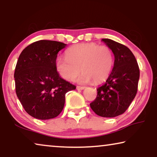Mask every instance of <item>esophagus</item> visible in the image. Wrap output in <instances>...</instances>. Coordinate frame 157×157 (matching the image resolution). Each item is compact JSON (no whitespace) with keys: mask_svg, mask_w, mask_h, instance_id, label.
<instances>
[{"mask_svg":"<svg viewBox=\"0 0 157 157\" xmlns=\"http://www.w3.org/2000/svg\"><path fill=\"white\" fill-rule=\"evenodd\" d=\"M85 86H76V89H78V90H83L85 89Z\"/></svg>","mask_w":157,"mask_h":157,"instance_id":"34e87169","label":"esophagus"}]
</instances>
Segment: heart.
<instances>
[{
  "instance_id": "heart-1",
  "label": "heart",
  "mask_w": 157,
  "mask_h": 157,
  "mask_svg": "<svg viewBox=\"0 0 157 157\" xmlns=\"http://www.w3.org/2000/svg\"><path fill=\"white\" fill-rule=\"evenodd\" d=\"M114 63L113 51L108 46H100L95 43H86L72 46L66 51V57H59L56 68L60 76L73 81L80 74L81 83L93 81L98 83L106 80L112 71Z\"/></svg>"
}]
</instances>
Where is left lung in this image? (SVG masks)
I'll use <instances>...</instances> for the list:
<instances>
[{"instance_id": "1", "label": "left lung", "mask_w": 157, "mask_h": 157, "mask_svg": "<svg viewBox=\"0 0 157 157\" xmlns=\"http://www.w3.org/2000/svg\"><path fill=\"white\" fill-rule=\"evenodd\" d=\"M114 55V64L104 85L97 89V96L90 104L92 110L102 117H115L124 113L138 90L139 68L128 47L114 40L103 38Z\"/></svg>"}]
</instances>
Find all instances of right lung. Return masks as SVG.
<instances>
[{"label": "right lung", "instance_id": "right-lung-1", "mask_svg": "<svg viewBox=\"0 0 157 157\" xmlns=\"http://www.w3.org/2000/svg\"><path fill=\"white\" fill-rule=\"evenodd\" d=\"M66 44L40 40L24 48L14 72L16 93L30 116L46 120L63 110L65 96L76 86L60 77L56 68L58 53Z\"/></svg>", "mask_w": 157, "mask_h": 157}]
</instances>
